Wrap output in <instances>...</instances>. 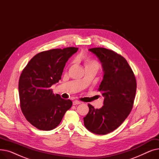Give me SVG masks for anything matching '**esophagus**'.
<instances>
[{
    "instance_id": "34e87169",
    "label": "esophagus",
    "mask_w": 159,
    "mask_h": 159,
    "mask_svg": "<svg viewBox=\"0 0 159 159\" xmlns=\"http://www.w3.org/2000/svg\"><path fill=\"white\" fill-rule=\"evenodd\" d=\"M81 102L79 101H74L73 102V105H77V104H80Z\"/></svg>"
}]
</instances>
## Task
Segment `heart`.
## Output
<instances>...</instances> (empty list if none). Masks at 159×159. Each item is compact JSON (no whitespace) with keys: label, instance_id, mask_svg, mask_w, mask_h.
Segmentation results:
<instances>
[{"label":"heart","instance_id":"b5f03b06","mask_svg":"<svg viewBox=\"0 0 159 159\" xmlns=\"http://www.w3.org/2000/svg\"><path fill=\"white\" fill-rule=\"evenodd\" d=\"M85 66L86 68H88V67H94V68L98 69L100 64L96 61L91 60L88 58H85Z\"/></svg>","mask_w":159,"mask_h":159}]
</instances>
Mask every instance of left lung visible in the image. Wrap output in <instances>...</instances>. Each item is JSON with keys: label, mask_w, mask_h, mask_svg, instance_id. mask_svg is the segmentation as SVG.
Returning a JSON list of instances; mask_svg holds the SVG:
<instances>
[{"label": "left lung", "mask_w": 159, "mask_h": 159, "mask_svg": "<svg viewBox=\"0 0 159 159\" xmlns=\"http://www.w3.org/2000/svg\"><path fill=\"white\" fill-rule=\"evenodd\" d=\"M102 63L104 77L98 91L104 97V106L95 109L88 104L84 117L85 127L97 135H106L119 127L130 113L135 97L137 82L127 61L104 48L89 49Z\"/></svg>", "instance_id": "obj_1"}]
</instances>
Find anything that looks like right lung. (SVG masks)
Segmentation results:
<instances>
[{"label":"right lung","instance_id":"1","mask_svg":"<svg viewBox=\"0 0 159 159\" xmlns=\"http://www.w3.org/2000/svg\"><path fill=\"white\" fill-rule=\"evenodd\" d=\"M78 48L53 49L33 57L19 81L20 108L26 120L40 130L55 128L72 106L70 100L53 93L51 86L61 79L66 63Z\"/></svg>","mask_w":159,"mask_h":159}]
</instances>
